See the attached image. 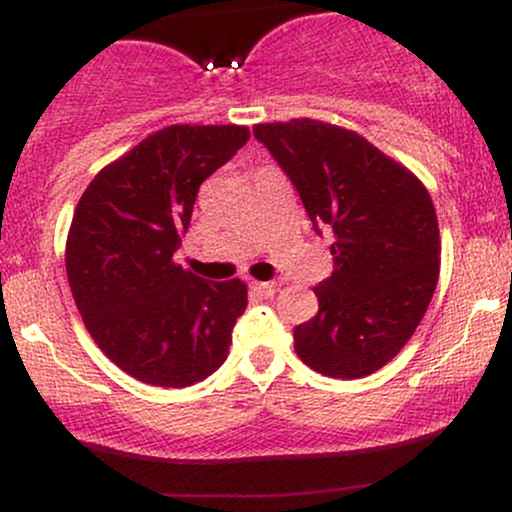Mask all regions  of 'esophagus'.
Wrapping results in <instances>:
<instances>
[{"mask_svg": "<svg viewBox=\"0 0 512 512\" xmlns=\"http://www.w3.org/2000/svg\"><path fill=\"white\" fill-rule=\"evenodd\" d=\"M252 291H255L257 296L269 298V296H274V293H276V284H274V281H252Z\"/></svg>", "mask_w": 512, "mask_h": 512, "instance_id": "34e87169", "label": "esophagus"}]
</instances>
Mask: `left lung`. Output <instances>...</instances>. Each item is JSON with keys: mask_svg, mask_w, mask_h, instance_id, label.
I'll use <instances>...</instances> for the list:
<instances>
[{"mask_svg": "<svg viewBox=\"0 0 512 512\" xmlns=\"http://www.w3.org/2000/svg\"><path fill=\"white\" fill-rule=\"evenodd\" d=\"M317 233L332 231L334 272L317 315L293 330L305 366L363 378L399 354L438 284L440 236L421 180L351 129L317 120L255 125Z\"/></svg>", "mask_w": 512, "mask_h": 512, "instance_id": "left-lung-1", "label": "left lung"}]
</instances>
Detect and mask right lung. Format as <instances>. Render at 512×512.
Instances as JSON below:
<instances>
[{
  "label": "right lung",
  "instance_id": "obj_1",
  "mask_svg": "<svg viewBox=\"0 0 512 512\" xmlns=\"http://www.w3.org/2000/svg\"><path fill=\"white\" fill-rule=\"evenodd\" d=\"M248 139L238 125L158 129L76 204L64 255L76 308L103 354L146 385H195L226 361L248 286L185 272L173 255L199 185Z\"/></svg>",
  "mask_w": 512,
  "mask_h": 512
}]
</instances>
